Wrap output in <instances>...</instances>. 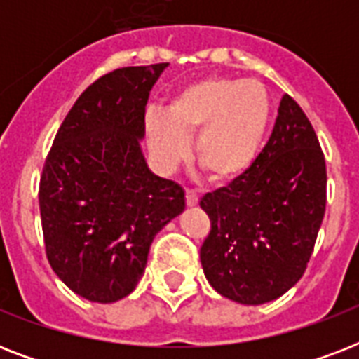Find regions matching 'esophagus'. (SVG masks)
<instances>
[{
  "mask_svg": "<svg viewBox=\"0 0 359 359\" xmlns=\"http://www.w3.org/2000/svg\"><path fill=\"white\" fill-rule=\"evenodd\" d=\"M197 203H199V197L194 190H186V205L188 207H196Z\"/></svg>",
  "mask_w": 359,
  "mask_h": 359,
  "instance_id": "obj_1",
  "label": "esophagus"
}]
</instances>
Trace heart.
I'll return each instance as SVG.
<instances>
[{"label": "heart", "mask_w": 359, "mask_h": 359, "mask_svg": "<svg viewBox=\"0 0 359 359\" xmlns=\"http://www.w3.org/2000/svg\"><path fill=\"white\" fill-rule=\"evenodd\" d=\"M270 124V98L257 80L210 76L175 93L165 114L147 115V143L152 160L171 173L194 154L210 179L227 184L251 169L261 154Z\"/></svg>", "instance_id": "heart-1"}]
</instances>
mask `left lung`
Masks as SVG:
<instances>
[{
    "label": "left lung",
    "instance_id": "obj_1",
    "mask_svg": "<svg viewBox=\"0 0 359 359\" xmlns=\"http://www.w3.org/2000/svg\"><path fill=\"white\" fill-rule=\"evenodd\" d=\"M199 205L210 218L199 257L219 294L259 306L298 283L326 210V162L311 123L289 95L250 171Z\"/></svg>",
    "mask_w": 359,
    "mask_h": 359
}]
</instances>
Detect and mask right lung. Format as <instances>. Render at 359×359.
<instances>
[{
	"label": "right lung",
	"instance_id": "obj_1",
	"mask_svg": "<svg viewBox=\"0 0 359 359\" xmlns=\"http://www.w3.org/2000/svg\"><path fill=\"white\" fill-rule=\"evenodd\" d=\"M169 63L98 78L65 117L42 169V233L50 266L81 298L111 304L145 272L154 236L186 207L184 190L149 169V93Z\"/></svg>",
	"mask_w": 359,
	"mask_h": 359
}]
</instances>
